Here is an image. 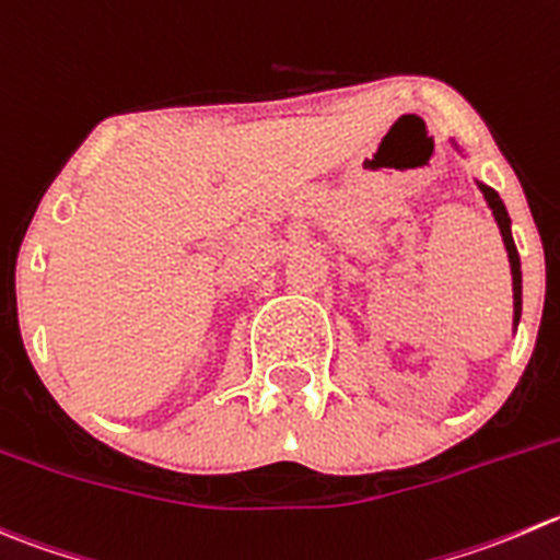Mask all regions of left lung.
<instances>
[{
  "label": "left lung",
  "instance_id": "obj_1",
  "mask_svg": "<svg viewBox=\"0 0 560 560\" xmlns=\"http://www.w3.org/2000/svg\"><path fill=\"white\" fill-rule=\"evenodd\" d=\"M481 194H485L487 205L492 208V215H495L498 226H501V235H503V243H506V252H509V265H512V287H514V325L520 323V312H523V273H520V254H517V246H514V237H512V230H509V213L506 208H503L501 197L495 194V188L485 186V183H479Z\"/></svg>",
  "mask_w": 560,
  "mask_h": 560
}]
</instances>
